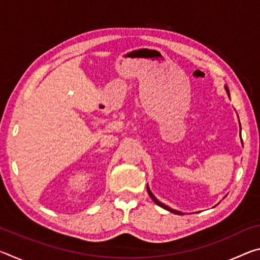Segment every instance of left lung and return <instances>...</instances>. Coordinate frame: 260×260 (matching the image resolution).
Here are the masks:
<instances>
[{
	"mask_svg": "<svg viewBox=\"0 0 260 260\" xmlns=\"http://www.w3.org/2000/svg\"><path fill=\"white\" fill-rule=\"evenodd\" d=\"M225 88H226V91H227V94H228V96H230V90H228V88L225 86ZM147 189H148V193H149V196L151 197V200L155 202V203L157 204V205H159L160 208H162V209H165V210H167V211H170V212H172V213H175V214H180V215H182L183 213L182 212H180V211H177V210H173V209H171V208H169V206L167 205H165V204H162L161 202H159L158 201L155 196L152 195V192L150 191V189H149V187L147 186Z\"/></svg>",
	"mask_w": 260,
	"mask_h": 260,
	"instance_id": "left-lung-1",
	"label": "left lung"
}]
</instances>
